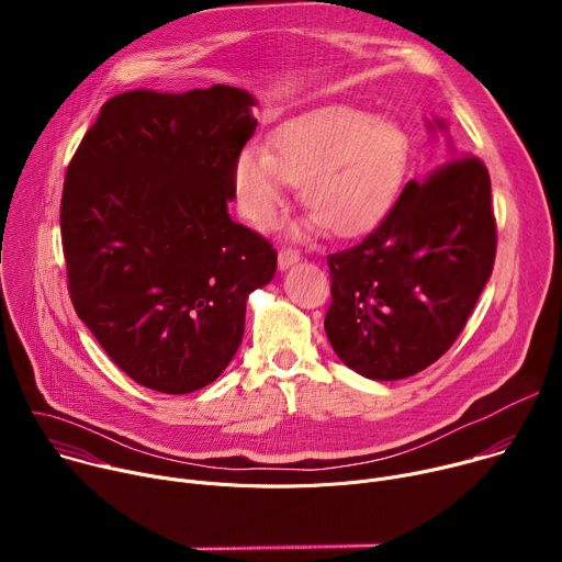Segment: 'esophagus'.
Segmentation results:
<instances>
[{"label":"esophagus","mask_w":562,"mask_h":562,"mask_svg":"<svg viewBox=\"0 0 562 562\" xmlns=\"http://www.w3.org/2000/svg\"><path fill=\"white\" fill-rule=\"evenodd\" d=\"M300 260V251H295V249H291V247H282L280 251H278V267L284 271V269H289L291 265H295Z\"/></svg>","instance_id":"1"}]
</instances>
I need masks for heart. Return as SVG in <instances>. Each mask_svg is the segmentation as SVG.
Instances as JSON below:
<instances>
[{"label":"heart","mask_w":562,"mask_h":562,"mask_svg":"<svg viewBox=\"0 0 562 562\" xmlns=\"http://www.w3.org/2000/svg\"><path fill=\"white\" fill-rule=\"evenodd\" d=\"M409 144L397 124L356 109H323L282 124L271 153L249 146L235 159L233 182L243 213L271 224L291 182L311 224L349 235L375 224L407 171Z\"/></svg>","instance_id":"b5f03b06"}]
</instances>
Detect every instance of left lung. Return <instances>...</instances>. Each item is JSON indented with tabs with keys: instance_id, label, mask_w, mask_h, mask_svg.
Masks as SVG:
<instances>
[{
	"instance_id": "8db88e82",
	"label": "left lung",
	"mask_w": 562,
	"mask_h": 562,
	"mask_svg": "<svg viewBox=\"0 0 562 562\" xmlns=\"http://www.w3.org/2000/svg\"><path fill=\"white\" fill-rule=\"evenodd\" d=\"M447 155L403 189L364 239L327 256L325 331L364 378L400 380L434 364L492 276L498 235L490 171L475 155Z\"/></svg>"
}]
</instances>
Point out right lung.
<instances>
[{
	"label": "right lung",
	"mask_w": 562,
	"mask_h": 562,
	"mask_svg": "<svg viewBox=\"0 0 562 562\" xmlns=\"http://www.w3.org/2000/svg\"><path fill=\"white\" fill-rule=\"evenodd\" d=\"M256 100L224 85L111 98L66 169L59 226L68 293L137 384H211L245 336L251 291L278 254L228 217Z\"/></svg>",
	"instance_id": "obj_1"
}]
</instances>
